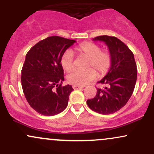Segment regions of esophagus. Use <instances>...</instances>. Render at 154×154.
Returning <instances> with one entry per match:
<instances>
[{
	"label": "esophagus",
	"instance_id": "obj_1",
	"mask_svg": "<svg viewBox=\"0 0 154 154\" xmlns=\"http://www.w3.org/2000/svg\"><path fill=\"white\" fill-rule=\"evenodd\" d=\"M84 88V86H80V85H73V88L75 90L77 89H81V88Z\"/></svg>",
	"mask_w": 154,
	"mask_h": 154
}]
</instances>
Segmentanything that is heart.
I'll return each instance as SVG.
<instances>
[{
	"label": "heart",
	"instance_id": "b5f03b06",
	"mask_svg": "<svg viewBox=\"0 0 154 154\" xmlns=\"http://www.w3.org/2000/svg\"><path fill=\"white\" fill-rule=\"evenodd\" d=\"M75 51L79 56L88 58V69L85 71L74 70L72 72L67 76V80L70 84L80 86L87 85L96 77V72L94 68L100 75H105L109 71L111 64L110 53L107 51L100 50V47L97 44L91 42L82 43L75 48ZM61 64L66 72L73 69V53L71 50H67L63 53L61 59ZM89 67L92 68H89Z\"/></svg>",
	"mask_w": 154,
	"mask_h": 154
}]
</instances>
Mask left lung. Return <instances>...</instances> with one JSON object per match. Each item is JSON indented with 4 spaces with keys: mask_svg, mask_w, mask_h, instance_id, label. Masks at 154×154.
<instances>
[{
    "mask_svg": "<svg viewBox=\"0 0 154 154\" xmlns=\"http://www.w3.org/2000/svg\"><path fill=\"white\" fill-rule=\"evenodd\" d=\"M94 41L105 43L111 56L109 71L99 83L106 85L104 89L98 88L95 96L87 100L92 110L101 114H110L121 109L133 93L137 80V66L130 48L115 37L102 35Z\"/></svg>",
    "mask_w": 154,
    "mask_h": 154,
    "instance_id": "left-lung-1",
    "label": "left lung"
}]
</instances>
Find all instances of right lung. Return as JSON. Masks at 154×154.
<instances>
[{"mask_svg": "<svg viewBox=\"0 0 154 154\" xmlns=\"http://www.w3.org/2000/svg\"><path fill=\"white\" fill-rule=\"evenodd\" d=\"M75 40L51 36L38 42L26 55L22 69V86L28 103L39 114L54 116L68 105L72 85L62 86L61 59Z\"/></svg>", "mask_w": 154, "mask_h": 154, "instance_id": "obj_1", "label": "right lung"}]
</instances>
